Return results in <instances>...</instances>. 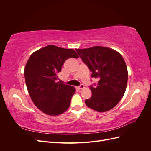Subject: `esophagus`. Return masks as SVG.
<instances>
[{"label": "esophagus", "instance_id": "obj_1", "mask_svg": "<svg viewBox=\"0 0 151 151\" xmlns=\"http://www.w3.org/2000/svg\"><path fill=\"white\" fill-rule=\"evenodd\" d=\"M84 86L83 85V84H81L80 86H79V87H77V89H84Z\"/></svg>", "mask_w": 151, "mask_h": 151}]
</instances>
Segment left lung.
<instances>
[{"instance_id": "left-lung-1", "label": "left lung", "mask_w": 151, "mask_h": 151, "mask_svg": "<svg viewBox=\"0 0 151 151\" xmlns=\"http://www.w3.org/2000/svg\"><path fill=\"white\" fill-rule=\"evenodd\" d=\"M89 70L91 77L98 79L96 86H91L92 96L86 99L87 106L98 112L110 110L120 102L127 86L128 71L124 59L116 50L94 46L76 49Z\"/></svg>"}]
</instances>
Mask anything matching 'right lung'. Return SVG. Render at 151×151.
<instances>
[{
    "label": "right lung",
    "mask_w": 151,
    "mask_h": 151,
    "mask_svg": "<svg viewBox=\"0 0 151 151\" xmlns=\"http://www.w3.org/2000/svg\"><path fill=\"white\" fill-rule=\"evenodd\" d=\"M69 58H79L73 49L48 45L31 54L24 68L27 89L32 101L43 113L57 116L67 111L74 87L56 82L62 65Z\"/></svg>",
    "instance_id": "obj_1"
}]
</instances>
